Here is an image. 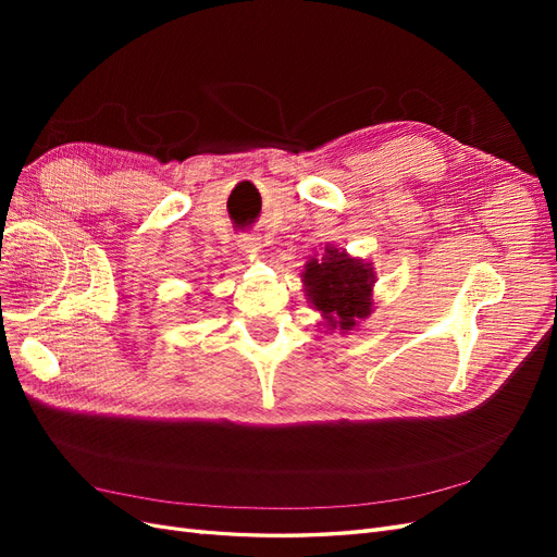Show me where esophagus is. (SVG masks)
<instances>
[{"label":"esophagus","instance_id":"34e87169","mask_svg":"<svg viewBox=\"0 0 557 557\" xmlns=\"http://www.w3.org/2000/svg\"><path fill=\"white\" fill-rule=\"evenodd\" d=\"M239 246L246 256H256V252L262 248L260 237H256V234H244V237L239 239Z\"/></svg>","mask_w":557,"mask_h":557}]
</instances>
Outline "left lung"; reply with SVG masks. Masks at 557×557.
<instances>
[{"label":"left lung","mask_w":557,"mask_h":557,"mask_svg":"<svg viewBox=\"0 0 557 557\" xmlns=\"http://www.w3.org/2000/svg\"><path fill=\"white\" fill-rule=\"evenodd\" d=\"M301 283L309 305L325 320L327 330L346 334L374 311V264L332 244H325L323 258L313 256L305 264Z\"/></svg>","instance_id":"obj_1"}]
</instances>
